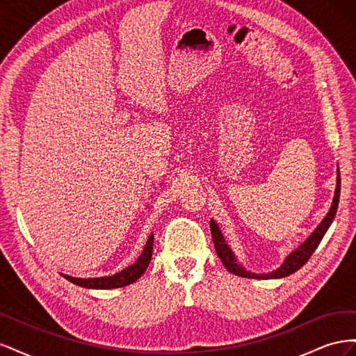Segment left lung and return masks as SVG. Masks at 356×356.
I'll return each mask as SVG.
<instances>
[{
    "label": "left lung",
    "instance_id": "left-lung-1",
    "mask_svg": "<svg viewBox=\"0 0 356 356\" xmlns=\"http://www.w3.org/2000/svg\"><path fill=\"white\" fill-rule=\"evenodd\" d=\"M339 197H340V172L337 170V186H336V193H334V199H332V204L330 208V212L325 215V218L321 221V224L315 229V232L312 233L309 238L301 243L296 251L291 252L286 258L284 264L276 268V270L270 272V273H263V275H257V273H251L245 270V267H242L238 260H236L234 254L232 252L230 246L225 243L224 236L218 227V224L215 222L213 220H211V234H212V241H213V246L215 251H217V255L220 257L221 263L224 264V267L233 275H238L242 277H252V279H279V277H285L293 275L294 272H297L300 267H303L307 261L310 255L315 252V250L318 248V245L321 243L324 234L327 233L328 227L331 225L334 217H336L337 212V207H339Z\"/></svg>",
    "mask_w": 356,
    "mask_h": 356
}]
</instances>
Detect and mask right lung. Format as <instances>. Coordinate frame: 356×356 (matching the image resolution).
<instances>
[{
    "mask_svg": "<svg viewBox=\"0 0 356 356\" xmlns=\"http://www.w3.org/2000/svg\"><path fill=\"white\" fill-rule=\"evenodd\" d=\"M153 243H154V236L149 234V238L144 246L143 254L139 255L138 260L126 268H123L122 272H118L113 276H102V277H72L68 275H62L67 281L83 286V288H89V289H111V288H122L129 284H134L138 281L139 277L144 275L147 270V267L152 261V255H153Z\"/></svg>",
    "mask_w": 356,
    "mask_h": 356,
    "instance_id": "add662e5",
    "label": "right lung"
}]
</instances>
